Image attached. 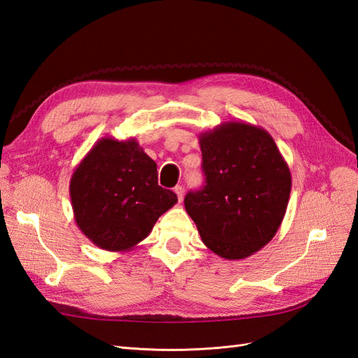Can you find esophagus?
I'll list each match as a JSON object with an SVG mask.
<instances>
[{
    "label": "esophagus",
    "instance_id": "1",
    "mask_svg": "<svg viewBox=\"0 0 358 358\" xmlns=\"http://www.w3.org/2000/svg\"><path fill=\"white\" fill-rule=\"evenodd\" d=\"M175 192H176V196H178V199H179V201H182V199H183V187L182 185H178L176 188H175Z\"/></svg>",
    "mask_w": 358,
    "mask_h": 358
}]
</instances>
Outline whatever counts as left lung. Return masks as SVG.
I'll return each mask as SVG.
<instances>
[{
  "instance_id": "left-lung-1",
  "label": "left lung",
  "mask_w": 358,
  "mask_h": 358,
  "mask_svg": "<svg viewBox=\"0 0 358 358\" xmlns=\"http://www.w3.org/2000/svg\"><path fill=\"white\" fill-rule=\"evenodd\" d=\"M206 185L185 209L203 243L225 259H243L273 239L287 212L291 173L264 128L222 122L199 136Z\"/></svg>"
}]
</instances>
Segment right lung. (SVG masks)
Returning a JSON list of instances; mask_svg holds the SVG:
<instances>
[{
	"label": "right lung",
	"mask_w": 358,
	"mask_h": 358,
	"mask_svg": "<svg viewBox=\"0 0 358 358\" xmlns=\"http://www.w3.org/2000/svg\"><path fill=\"white\" fill-rule=\"evenodd\" d=\"M70 197L80 231L112 252L134 249L178 201L158 185L155 161L133 137L95 142L73 171Z\"/></svg>",
	"instance_id": "1"
}]
</instances>
